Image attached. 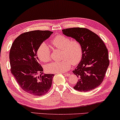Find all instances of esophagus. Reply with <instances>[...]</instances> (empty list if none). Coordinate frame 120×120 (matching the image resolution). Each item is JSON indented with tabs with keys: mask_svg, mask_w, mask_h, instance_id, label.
Here are the masks:
<instances>
[{
	"mask_svg": "<svg viewBox=\"0 0 120 120\" xmlns=\"http://www.w3.org/2000/svg\"><path fill=\"white\" fill-rule=\"evenodd\" d=\"M64 76H69V75H70V74L69 73H65V74H63Z\"/></svg>",
	"mask_w": 120,
	"mask_h": 120,
	"instance_id": "obj_1",
	"label": "esophagus"
}]
</instances>
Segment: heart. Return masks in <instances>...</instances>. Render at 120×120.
<instances>
[{"label":"heart","instance_id":"1","mask_svg":"<svg viewBox=\"0 0 120 120\" xmlns=\"http://www.w3.org/2000/svg\"><path fill=\"white\" fill-rule=\"evenodd\" d=\"M55 49L61 50L60 61L51 62L46 66V71L51 73H62L70 69L71 65H76L82 58L83 49L79 41L59 35L51 41ZM37 55L40 61L47 62L51 60V51L46 43L42 42L38 48Z\"/></svg>","mask_w":120,"mask_h":120}]
</instances>
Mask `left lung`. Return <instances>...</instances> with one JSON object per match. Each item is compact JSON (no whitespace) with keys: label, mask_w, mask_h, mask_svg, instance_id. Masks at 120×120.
<instances>
[{"label":"left lung","mask_w":120,"mask_h":120,"mask_svg":"<svg viewBox=\"0 0 120 120\" xmlns=\"http://www.w3.org/2000/svg\"><path fill=\"white\" fill-rule=\"evenodd\" d=\"M62 33L79 41L82 47V58L73 71L79 78L73 88L84 92L96 88L102 82L109 65L108 49L104 42L86 28H66L62 30Z\"/></svg>","instance_id":"obj_1"}]
</instances>
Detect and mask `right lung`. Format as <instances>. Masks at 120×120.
I'll use <instances>...</instances> for the list:
<instances>
[{
    "mask_svg": "<svg viewBox=\"0 0 120 120\" xmlns=\"http://www.w3.org/2000/svg\"><path fill=\"white\" fill-rule=\"evenodd\" d=\"M52 33L49 31L40 30L25 32L14 40L11 47V72L20 88L33 95L45 94L52 86L54 75H42L43 69L39 63L37 51Z\"/></svg>",
    "mask_w": 120,
    "mask_h": 120,
    "instance_id": "obj_1",
    "label": "right lung"
}]
</instances>
